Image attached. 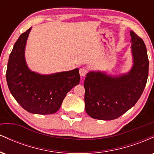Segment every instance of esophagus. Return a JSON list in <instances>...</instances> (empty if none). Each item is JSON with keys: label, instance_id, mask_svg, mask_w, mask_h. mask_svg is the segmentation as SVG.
I'll use <instances>...</instances> for the list:
<instances>
[{"label": "esophagus", "instance_id": "esophagus-1", "mask_svg": "<svg viewBox=\"0 0 154 154\" xmlns=\"http://www.w3.org/2000/svg\"><path fill=\"white\" fill-rule=\"evenodd\" d=\"M88 72V69H86L85 67H82V68H81L79 69V75H80V76H82V77H84V76L87 75Z\"/></svg>", "mask_w": 154, "mask_h": 154}]
</instances>
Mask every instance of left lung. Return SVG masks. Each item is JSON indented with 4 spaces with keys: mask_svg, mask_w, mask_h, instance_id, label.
<instances>
[{
    "mask_svg": "<svg viewBox=\"0 0 154 154\" xmlns=\"http://www.w3.org/2000/svg\"><path fill=\"white\" fill-rule=\"evenodd\" d=\"M132 65L128 72L109 75L91 70L84 87L86 112L93 119L113 120L135 106L142 95L148 75L149 61L143 40L130 31Z\"/></svg>",
    "mask_w": 154,
    "mask_h": 154,
    "instance_id": "obj_1",
    "label": "left lung"
}]
</instances>
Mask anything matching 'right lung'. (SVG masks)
I'll list each match as a JSON object with an SVG mask.
<instances>
[{
	"label": "right lung",
	"mask_w": 154,
	"mask_h": 154,
	"mask_svg": "<svg viewBox=\"0 0 154 154\" xmlns=\"http://www.w3.org/2000/svg\"><path fill=\"white\" fill-rule=\"evenodd\" d=\"M31 29L21 35L14 45L7 65V84L14 98L26 111L52 114L60 109L66 93L79 83V69L49 75L32 71L25 59Z\"/></svg>",
	"instance_id": "add662e5"
}]
</instances>
